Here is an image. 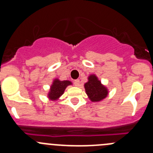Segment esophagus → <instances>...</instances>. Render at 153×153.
Segmentation results:
<instances>
[{"label":"esophagus","instance_id":"esophagus-1","mask_svg":"<svg viewBox=\"0 0 153 153\" xmlns=\"http://www.w3.org/2000/svg\"><path fill=\"white\" fill-rule=\"evenodd\" d=\"M74 84H75V86H79L80 85V81L78 79L77 80H75V81H74Z\"/></svg>","mask_w":153,"mask_h":153}]
</instances>
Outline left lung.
I'll return each instance as SVG.
<instances>
[{
	"label": "left lung",
	"mask_w": 153,
	"mask_h": 153,
	"mask_svg": "<svg viewBox=\"0 0 153 153\" xmlns=\"http://www.w3.org/2000/svg\"><path fill=\"white\" fill-rule=\"evenodd\" d=\"M84 86L88 98L92 102L103 101L109 94L107 87L101 83L95 74H91L88 76V81Z\"/></svg>",
	"instance_id": "left-lung-1"
}]
</instances>
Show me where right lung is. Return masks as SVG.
Instances as JSON below:
<instances>
[{
	"mask_svg": "<svg viewBox=\"0 0 153 153\" xmlns=\"http://www.w3.org/2000/svg\"><path fill=\"white\" fill-rule=\"evenodd\" d=\"M69 85H72V81H67V80L61 81L59 78H55L47 93V98L50 101H57L64 94L66 88Z\"/></svg>",
	"mask_w": 153,
	"mask_h": 153,
	"instance_id": "1",
	"label": "right lung"
}]
</instances>
